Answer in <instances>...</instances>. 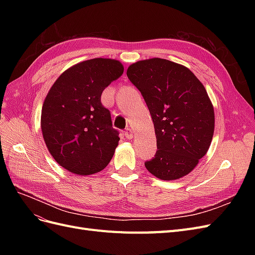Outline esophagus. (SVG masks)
<instances>
[{"label": "esophagus", "mask_w": 255, "mask_h": 255, "mask_svg": "<svg viewBox=\"0 0 255 255\" xmlns=\"http://www.w3.org/2000/svg\"><path fill=\"white\" fill-rule=\"evenodd\" d=\"M126 137L128 138V139H132V138L134 137V133H133V130L130 129L129 128H128L126 129Z\"/></svg>", "instance_id": "obj_1"}]
</instances>
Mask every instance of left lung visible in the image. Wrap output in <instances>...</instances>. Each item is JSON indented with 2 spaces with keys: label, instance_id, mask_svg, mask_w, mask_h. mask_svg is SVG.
Segmentation results:
<instances>
[{
  "label": "left lung",
  "instance_id": "1",
  "mask_svg": "<svg viewBox=\"0 0 255 255\" xmlns=\"http://www.w3.org/2000/svg\"><path fill=\"white\" fill-rule=\"evenodd\" d=\"M127 75L142 95L155 129L157 151L145 168L160 180L181 179L213 139L214 107L204 86L188 68L163 58L137 61Z\"/></svg>",
  "mask_w": 255,
  "mask_h": 255
}]
</instances>
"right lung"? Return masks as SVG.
Instances as JSON below:
<instances>
[{
	"label": "right lung",
	"instance_id": "obj_1",
	"mask_svg": "<svg viewBox=\"0 0 255 255\" xmlns=\"http://www.w3.org/2000/svg\"><path fill=\"white\" fill-rule=\"evenodd\" d=\"M122 64L94 58L69 68L53 84L42 105L41 130L51 155L75 174L101 171L120 140L101 95L123 73Z\"/></svg>",
	"mask_w": 255,
	"mask_h": 255
}]
</instances>
